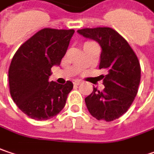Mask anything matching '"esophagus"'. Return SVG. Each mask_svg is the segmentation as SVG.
<instances>
[{
    "label": "esophagus",
    "mask_w": 154,
    "mask_h": 154,
    "mask_svg": "<svg viewBox=\"0 0 154 154\" xmlns=\"http://www.w3.org/2000/svg\"><path fill=\"white\" fill-rule=\"evenodd\" d=\"M81 83H82V82H81L80 80H75V81L73 82L74 85H80Z\"/></svg>",
    "instance_id": "1"
}]
</instances>
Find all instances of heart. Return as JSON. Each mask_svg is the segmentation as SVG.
Wrapping results in <instances>:
<instances>
[{
  "label": "heart",
  "instance_id": "obj_1",
  "mask_svg": "<svg viewBox=\"0 0 154 154\" xmlns=\"http://www.w3.org/2000/svg\"><path fill=\"white\" fill-rule=\"evenodd\" d=\"M89 43H91V42H86L85 44H89Z\"/></svg>",
  "mask_w": 154,
  "mask_h": 154
}]
</instances>
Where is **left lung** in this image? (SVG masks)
Listing matches in <instances>:
<instances>
[{
    "label": "left lung",
    "mask_w": 154,
    "mask_h": 154,
    "mask_svg": "<svg viewBox=\"0 0 154 154\" xmlns=\"http://www.w3.org/2000/svg\"><path fill=\"white\" fill-rule=\"evenodd\" d=\"M77 32L99 43V69L107 72L100 76L104 90L93 88L85 97L87 109L97 120L112 121L128 111L138 93L141 74L139 59L127 41L112 28H86Z\"/></svg>",
    "instance_id": "1"
}]
</instances>
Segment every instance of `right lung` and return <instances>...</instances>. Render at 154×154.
<instances>
[{
  "instance_id": "add662e5",
  "label": "right lung",
  "mask_w": 154,
  "mask_h": 154,
  "mask_svg": "<svg viewBox=\"0 0 154 154\" xmlns=\"http://www.w3.org/2000/svg\"><path fill=\"white\" fill-rule=\"evenodd\" d=\"M74 29L45 28L20 46L9 69L10 95L18 108L35 120H47L57 115L66 104L73 84L49 82L51 68L60 65Z\"/></svg>"
}]
</instances>
